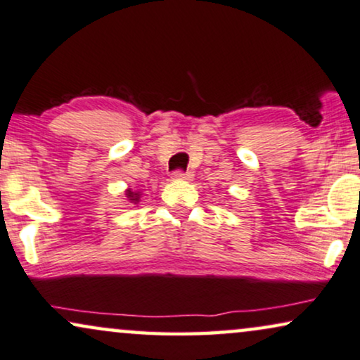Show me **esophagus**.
<instances>
[{"label":"esophagus","mask_w":360,"mask_h":360,"mask_svg":"<svg viewBox=\"0 0 360 360\" xmlns=\"http://www.w3.org/2000/svg\"><path fill=\"white\" fill-rule=\"evenodd\" d=\"M172 179H174V181H191V179H193V174H191V172L174 171V172H172Z\"/></svg>","instance_id":"obj_1"}]
</instances>
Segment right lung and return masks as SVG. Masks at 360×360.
Segmentation results:
<instances>
[{
    "instance_id": "1",
    "label": "right lung",
    "mask_w": 360,
    "mask_h": 360,
    "mask_svg": "<svg viewBox=\"0 0 360 360\" xmlns=\"http://www.w3.org/2000/svg\"><path fill=\"white\" fill-rule=\"evenodd\" d=\"M124 194H126V199H127V202H129V204H133L134 207L138 206L139 201H141V191H134V189L127 188V189L124 191Z\"/></svg>"
}]
</instances>
